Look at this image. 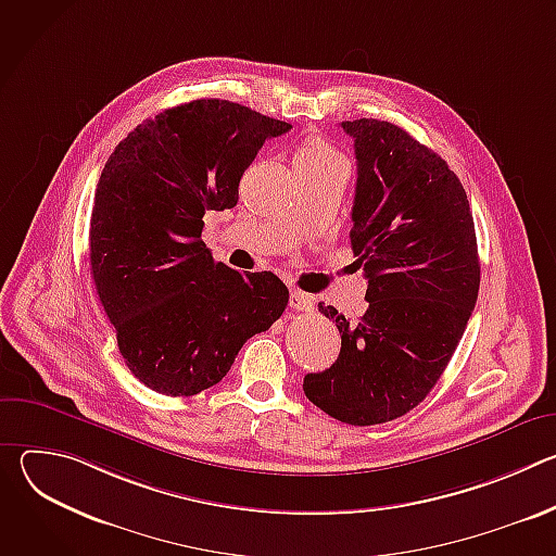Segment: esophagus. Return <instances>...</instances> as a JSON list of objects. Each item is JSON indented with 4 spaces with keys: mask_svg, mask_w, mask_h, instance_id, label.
<instances>
[{
    "mask_svg": "<svg viewBox=\"0 0 556 556\" xmlns=\"http://www.w3.org/2000/svg\"><path fill=\"white\" fill-rule=\"evenodd\" d=\"M290 307L299 312H309L314 309V296L301 290H290Z\"/></svg>",
    "mask_w": 556,
    "mask_h": 556,
    "instance_id": "34e87169",
    "label": "esophagus"
}]
</instances>
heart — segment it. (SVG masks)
<instances>
[{
  "mask_svg": "<svg viewBox=\"0 0 556 556\" xmlns=\"http://www.w3.org/2000/svg\"><path fill=\"white\" fill-rule=\"evenodd\" d=\"M332 163H345L343 155L321 138H307L294 151V167L296 169H319Z\"/></svg>",
  "mask_w": 556,
  "mask_h": 556,
  "instance_id": "b5f03b06",
  "label": "heart"
}]
</instances>
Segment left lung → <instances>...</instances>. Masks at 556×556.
Listing matches in <instances>:
<instances>
[{"label": "left lung", "instance_id": "obj_1", "mask_svg": "<svg viewBox=\"0 0 556 556\" xmlns=\"http://www.w3.org/2000/svg\"><path fill=\"white\" fill-rule=\"evenodd\" d=\"M341 127L356 151L350 240L369 305L350 321L319 303L341 354L303 391L328 416L369 427L405 416L440 380L478 301L480 257L466 191L435 151L387 121Z\"/></svg>", "mask_w": 556, "mask_h": 556}]
</instances>
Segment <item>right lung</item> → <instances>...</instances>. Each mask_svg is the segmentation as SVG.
Listing matches in <instances>:
<instances>
[{
  "label": "right lung",
  "mask_w": 556,
  "mask_h": 556,
  "mask_svg": "<svg viewBox=\"0 0 556 556\" xmlns=\"http://www.w3.org/2000/svg\"><path fill=\"white\" fill-rule=\"evenodd\" d=\"M290 129L240 103L198 99L118 142L97 185L90 270L125 365L144 387L193 395L288 305L273 273H240L202 242L204 213L232 208L268 138Z\"/></svg>",
  "instance_id": "1"
}]
</instances>
